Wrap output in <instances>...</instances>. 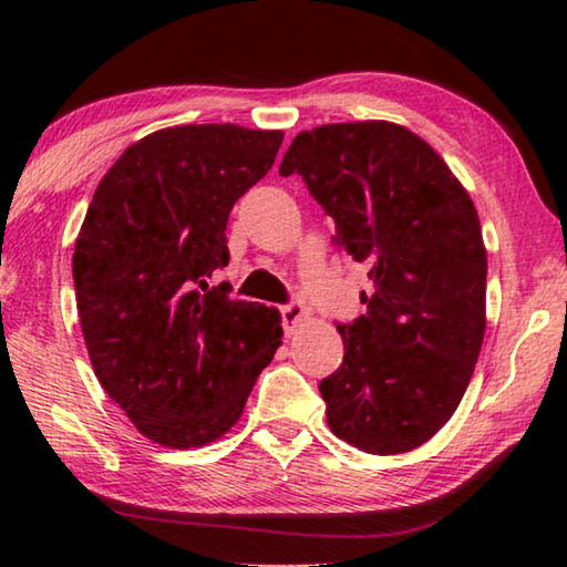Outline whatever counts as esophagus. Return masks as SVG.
I'll return each instance as SVG.
<instances>
[{
	"instance_id": "34e87169",
	"label": "esophagus",
	"mask_w": 567,
	"mask_h": 567,
	"mask_svg": "<svg viewBox=\"0 0 567 567\" xmlns=\"http://www.w3.org/2000/svg\"><path fill=\"white\" fill-rule=\"evenodd\" d=\"M280 318H282V324L285 330L290 332L297 322H300L305 318V305L300 300H292L280 307Z\"/></svg>"
}]
</instances>
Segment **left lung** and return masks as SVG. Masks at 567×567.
<instances>
[{"label":"left lung","mask_w":567,"mask_h":567,"mask_svg":"<svg viewBox=\"0 0 567 567\" xmlns=\"http://www.w3.org/2000/svg\"><path fill=\"white\" fill-rule=\"evenodd\" d=\"M280 175H300L368 265V312L338 322L344 358L320 382L328 425L372 455L427 443L453 417L485 334L487 255L477 209L443 157L392 122L300 132Z\"/></svg>","instance_id":"1"}]
</instances>
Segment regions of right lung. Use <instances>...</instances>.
Instances as JSON below:
<instances>
[{"label": "right lung", "instance_id": "1", "mask_svg": "<svg viewBox=\"0 0 567 567\" xmlns=\"http://www.w3.org/2000/svg\"><path fill=\"white\" fill-rule=\"evenodd\" d=\"M280 145L282 132L237 124L159 130L94 192L72 257L82 334L102 388L152 443L223 437L282 344L272 307L215 285L229 213Z\"/></svg>", "mask_w": 567, "mask_h": 567}]
</instances>
